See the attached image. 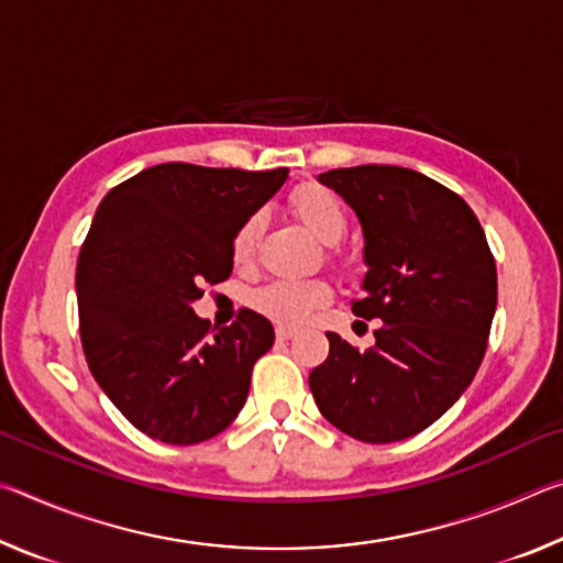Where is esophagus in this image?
Segmentation results:
<instances>
[{
  "label": "esophagus",
  "instance_id": "34e87169",
  "mask_svg": "<svg viewBox=\"0 0 563 563\" xmlns=\"http://www.w3.org/2000/svg\"><path fill=\"white\" fill-rule=\"evenodd\" d=\"M275 338H278V340H290V338H295V330L280 325V328H275Z\"/></svg>",
  "mask_w": 563,
  "mask_h": 563
}]
</instances>
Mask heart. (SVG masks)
I'll use <instances>...</instances> for the list:
<instances>
[{
  "instance_id": "heart-1",
  "label": "heart",
  "mask_w": 563,
  "mask_h": 563,
  "mask_svg": "<svg viewBox=\"0 0 563 563\" xmlns=\"http://www.w3.org/2000/svg\"><path fill=\"white\" fill-rule=\"evenodd\" d=\"M290 208L298 221L322 243H335L347 228V213L340 198L320 184H302L290 194ZM263 213L247 216L233 235L231 253L235 263H247L258 247ZM332 288L328 280H273L251 295V305L280 325H300L312 310L328 305Z\"/></svg>"
}]
</instances>
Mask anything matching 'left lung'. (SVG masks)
<instances>
[{"label":"left lung","instance_id":"8db88e82","mask_svg":"<svg viewBox=\"0 0 563 563\" xmlns=\"http://www.w3.org/2000/svg\"><path fill=\"white\" fill-rule=\"evenodd\" d=\"M362 225L367 273L352 312L383 320L360 352L328 332L330 355L310 373L316 405L360 442L407 440L437 422L487 350L497 310V265L460 196L402 166L320 174Z\"/></svg>","mask_w":563,"mask_h":563}]
</instances>
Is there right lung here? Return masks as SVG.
<instances>
[{
	"mask_svg": "<svg viewBox=\"0 0 563 563\" xmlns=\"http://www.w3.org/2000/svg\"><path fill=\"white\" fill-rule=\"evenodd\" d=\"M285 180L288 168L161 164L111 188L97 208L76 261L84 355L119 412L158 442L211 440L245 405L273 325L241 310L208 335L190 305L203 283L231 275L238 225Z\"/></svg>",
	"mask_w": 563,
	"mask_h": 563,
	"instance_id": "add662e5",
	"label": "right lung"
}]
</instances>
